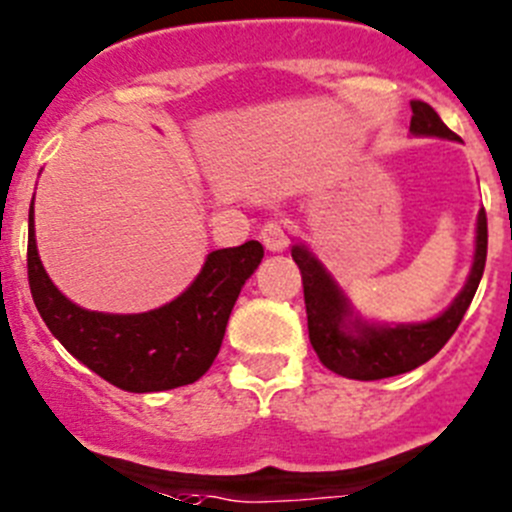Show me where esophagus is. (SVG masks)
<instances>
[{
  "instance_id": "34e87169",
  "label": "esophagus",
  "mask_w": 512,
  "mask_h": 512,
  "mask_svg": "<svg viewBox=\"0 0 512 512\" xmlns=\"http://www.w3.org/2000/svg\"><path fill=\"white\" fill-rule=\"evenodd\" d=\"M260 242L270 252H283L285 247H288V234H285L283 222H280V219H270V222L262 224Z\"/></svg>"
}]
</instances>
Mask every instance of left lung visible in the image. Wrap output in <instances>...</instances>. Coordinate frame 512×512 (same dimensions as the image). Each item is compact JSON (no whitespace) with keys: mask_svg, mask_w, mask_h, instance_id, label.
Segmentation results:
<instances>
[{"mask_svg":"<svg viewBox=\"0 0 512 512\" xmlns=\"http://www.w3.org/2000/svg\"><path fill=\"white\" fill-rule=\"evenodd\" d=\"M409 131L417 136H439L452 138L457 133L444 126L429 103L412 100V126ZM487 257V217L485 209L477 214V237H475V262H472L470 278L455 303L427 323H409V326L381 328L361 323V318H351L346 298L338 285L333 283L326 267L315 260L303 245L293 247V260L300 267L305 295V313H308V333L321 364L333 374L346 379L376 381L386 376H399L417 366L427 364L429 358L437 356L442 346L452 338L457 326L470 308L475 290L480 285L482 270Z\"/></svg>","mask_w":512,"mask_h":512,"instance_id":"obj_1","label":"left lung"}]
</instances>
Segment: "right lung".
<instances>
[{
    "label": "right lung",
    "instance_id": "1",
    "mask_svg": "<svg viewBox=\"0 0 512 512\" xmlns=\"http://www.w3.org/2000/svg\"><path fill=\"white\" fill-rule=\"evenodd\" d=\"M260 242L209 252L197 280L169 305L138 315H111L70 303L47 278L35 245L30 207L27 278L52 336L80 364L123 391H166L194 384L222 346L242 285L262 262Z\"/></svg>",
    "mask_w": 512,
    "mask_h": 512
}]
</instances>
